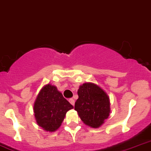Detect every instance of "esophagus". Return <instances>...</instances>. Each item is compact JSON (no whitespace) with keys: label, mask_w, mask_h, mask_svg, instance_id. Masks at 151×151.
I'll list each match as a JSON object with an SVG mask.
<instances>
[{"label":"esophagus","mask_w":151,"mask_h":151,"mask_svg":"<svg viewBox=\"0 0 151 151\" xmlns=\"http://www.w3.org/2000/svg\"><path fill=\"white\" fill-rule=\"evenodd\" d=\"M68 101H69V102H70V104H72L73 106H74V102H75V101H74V100L73 99H70L68 100Z\"/></svg>","instance_id":"34e87169"}]
</instances>
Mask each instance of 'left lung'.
<instances>
[{
	"mask_svg": "<svg viewBox=\"0 0 151 151\" xmlns=\"http://www.w3.org/2000/svg\"><path fill=\"white\" fill-rule=\"evenodd\" d=\"M78 99L74 109L85 125L99 128L104 123L110 112V103L107 94L99 85L86 83L80 85Z\"/></svg>",
	"mask_w": 151,
	"mask_h": 151,
	"instance_id": "8db88e82",
	"label": "left lung"
}]
</instances>
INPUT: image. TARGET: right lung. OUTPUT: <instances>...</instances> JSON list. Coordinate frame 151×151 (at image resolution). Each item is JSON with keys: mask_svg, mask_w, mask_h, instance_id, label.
<instances>
[{"mask_svg": "<svg viewBox=\"0 0 151 151\" xmlns=\"http://www.w3.org/2000/svg\"><path fill=\"white\" fill-rule=\"evenodd\" d=\"M74 108L54 85L47 84L38 94L33 106L37 124L46 132L57 130L66 112Z\"/></svg>", "mask_w": 151, "mask_h": 151, "instance_id": "obj_1", "label": "right lung"}]
</instances>
